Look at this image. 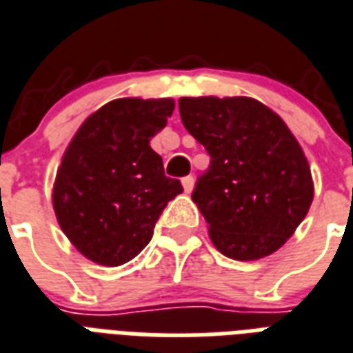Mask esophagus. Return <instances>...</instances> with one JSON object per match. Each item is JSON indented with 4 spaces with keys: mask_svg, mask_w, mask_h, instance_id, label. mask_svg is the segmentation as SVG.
<instances>
[{
    "mask_svg": "<svg viewBox=\"0 0 353 353\" xmlns=\"http://www.w3.org/2000/svg\"><path fill=\"white\" fill-rule=\"evenodd\" d=\"M183 183V188H185V192H190L192 188H194V177L192 176H185L181 179Z\"/></svg>",
    "mask_w": 353,
    "mask_h": 353,
    "instance_id": "obj_1",
    "label": "esophagus"
}]
</instances>
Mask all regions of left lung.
<instances>
[{
    "instance_id": "8db88e82",
    "label": "left lung",
    "mask_w": 353,
    "mask_h": 353,
    "mask_svg": "<svg viewBox=\"0 0 353 353\" xmlns=\"http://www.w3.org/2000/svg\"><path fill=\"white\" fill-rule=\"evenodd\" d=\"M188 133L211 165L192 200L220 254L255 261L294 233L313 201L307 159L285 122L254 98H181Z\"/></svg>"
}]
</instances>
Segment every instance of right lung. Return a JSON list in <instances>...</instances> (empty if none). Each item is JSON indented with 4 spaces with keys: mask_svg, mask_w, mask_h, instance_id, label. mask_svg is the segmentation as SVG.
Returning a JSON list of instances; mask_svg holds the SVG:
<instances>
[{
    "mask_svg": "<svg viewBox=\"0 0 353 353\" xmlns=\"http://www.w3.org/2000/svg\"><path fill=\"white\" fill-rule=\"evenodd\" d=\"M174 112V99H112L83 122L64 152L53 209L87 259L120 266L152 241L161 212L181 194L150 146Z\"/></svg>",
    "mask_w": 353,
    "mask_h": 353,
    "instance_id": "right-lung-1",
    "label": "right lung"
}]
</instances>
